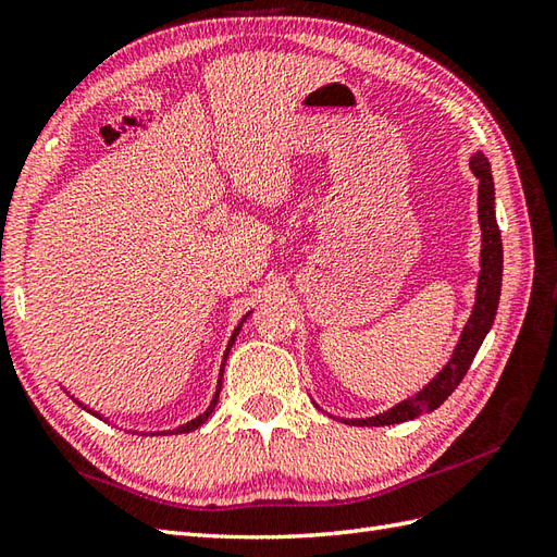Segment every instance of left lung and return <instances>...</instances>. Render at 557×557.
<instances>
[{
    "label": "left lung",
    "mask_w": 557,
    "mask_h": 557,
    "mask_svg": "<svg viewBox=\"0 0 557 557\" xmlns=\"http://www.w3.org/2000/svg\"><path fill=\"white\" fill-rule=\"evenodd\" d=\"M470 169L478 176V216L482 227V251H480V280L475 292V306L470 312L468 324L463 326L459 344L454 348L449 362L440 369L437 376L428 383L423 391L414 397H407L400 405L383 411V414L369 419H344L350 425H391L417 419L425 411L437 409L447 397L456 391L461 379L466 376L470 362L480 350L484 336L492 330L494 315L498 308V296H502V275H504V247H502V231L496 225L494 213V181L487 157L475 152L470 157Z\"/></svg>",
    "instance_id": "8db88e82"
}]
</instances>
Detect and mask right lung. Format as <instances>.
<instances>
[{"mask_svg":"<svg viewBox=\"0 0 557 557\" xmlns=\"http://www.w3.org/2000/svg\"><path fill=\"white\" fill-rule=\"evenodd\" d=\"M249 318V312L245 318H242V322L235 326V332H233V336H231V341H227V348H225V352H223V362H221V372H219V386H216V395H213V400H211V405L207 407V411L205 414H199L197 419H193V421H188V423H183V425H178V428H174V431H164V433H152V435H174V433H190V431H195V428H199L202 425L209 417H211V411H213V407H216V403H219V395H221V386H223V369H225V360H227V352H231V348H233V344H235V338H237V334H239V330H242V324H245V320ZM75 400V397H73ZM82 409H87V411H91L87 405H82L79 400H75ZM94 417H98L101 419V414H96V411H91Z\"/></svg>","mask_w":557,"mask_h":557,"instance_id":"1","label":"right lung"}]
</instances>
